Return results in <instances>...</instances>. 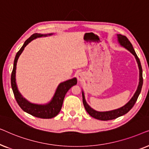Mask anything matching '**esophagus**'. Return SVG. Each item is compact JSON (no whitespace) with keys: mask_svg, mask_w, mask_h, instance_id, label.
<instances>
[{"mask_svg":"<svg viewBox=\"0 0 149 149\" xmlns=\"http://www.w3.org/2000/svg\"><path fill=\"white\" fill-rule=\"evenodd\" d=\"M77 80L81 82V81H83L85 79V74H83V72H79V74H77Z\"/></svg>","mask_w":149,"mask_h":149,"instance_id":"1","label":"esophagus"}]
</instances>
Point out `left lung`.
Segmentation results:
<instances>
[{
	"instance_id": "1",
	"label": "left lung",
	"mask_w": 149,
	"mask_h": 149,
	"mask_svg": "<svg viewBox=\"0 0 149 149\" xmlns=\"http://www.w3.org/2000/svg\"><path fill=\"white\" fill-rule=\"evenodd\" d=\"M117 38H118V42H119V44L121 45L122 47L127 49L128 51H130L132 54L135 56V58L136 61H137L138 68H139V84H138L137 90L136 91L135 93H134V96L132 97V99L126 104L125 105H124L123 107L118 109L113 110V111H106V112H98L95 111L93 109L89 107L86 102L85 100V95L83 91H82V95H83V103L84 105V107L86 111L88 113V114L91 117H92L95 119H97L98 120H101V121H108V120H112L117 119L119 117L125 115L127 113H128L130 110L132 109V108L134 107V105L135 104L136 100H137L138 96H139L140 91H141L142 84H143V78H142V69L141 66V64H140V60L138 58V57L136 55L135 51L134 49L133 46L128 38L126 37L125 36L121 35V34H117Z\"/></svg>"
}]
</instances>
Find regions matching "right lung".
Returning a JSON list of instances; mask_svg holds the SVG:
<instances>
[{
  "mask_svg": "<svg viewBox=\"0 0 149 149\" xmlns=\"http://www.w3.org/2000/svg\"><path fill=\"white\" fill-rule=\"evenodd\" d=\"M53 34H41L35 33L28 38L24 42L23 46L21 49L18 51L16 54L15 60H14L13 68L11 73V87L13 90L14 96L17 101L18 105L20 108L30 115L34 117L41 118V119H52V118L56 117L60 113L61 109H62L63 101H64L65 95L66 94L67 91L70 89L71 87L74 85H77V80L76 78H73L70 80L66 81L64 82L61 83L55 92L54 97H52V100L46 104H36L30 103L27 100H26L18 91L17 84L15 81V72H16V65L18 60V58L21 54L23 52L25 47L32 41V40L35 39L36 38L42 37V36H47V35H52Z\"/></svg>",
  "mask_w": 149,
  "mask_h": 149,
  "instance_id": "right-lung-1",
  "label": "right lung"
}]
</instances>
